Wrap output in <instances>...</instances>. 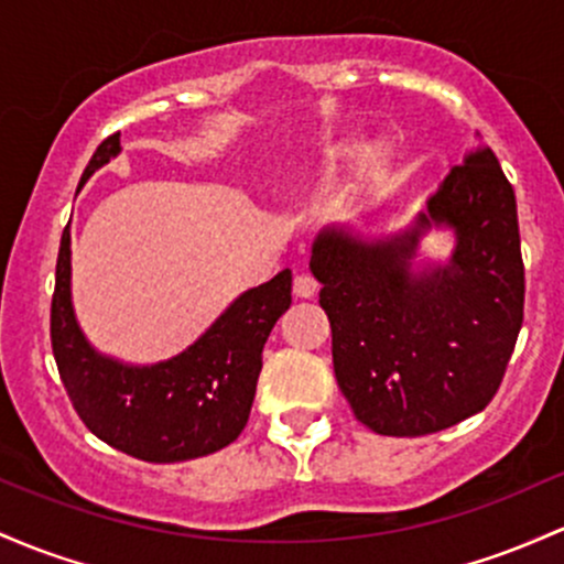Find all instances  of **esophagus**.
I'll list each match as a JSON object with an SVG mask.
<instances>
[{"label":"esophagus","instance_id":"34e87169","mask_svg":"<svg viewBox=\"0 0 564 564\" xmlns=\"http://www.w3.org/2000/svg\"><path fill=\"white\" fill-rule=\"evenodd\" d=\"M318 292V283H315L313 275H307V272H300V275L294 278V294L302 296V300H311V296Z\"/></svg>","mask_w":564,"mask_h":564}]
</instances>
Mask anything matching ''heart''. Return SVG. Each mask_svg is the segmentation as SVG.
<instances>
[{
	"instance_id": "1",
	"label": "heart",
	"mask_w": 564,
	"mask_h": 564,
	"mask_svg": "<svg viewBox=\"0 0 564 564\" xmlns=\"http://www.w3.org/2000/svg\"><path fill=\"white\" fill-rule=\"evenodd\" d=\"M364 150H367V144H364L358 135H350V139L337 141V144H334L332 150L326 152V169L334 171L337 165L348 163V160H356L358 154H364Z\"/></svg>"
}]
</instances>
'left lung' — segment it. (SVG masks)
<instances>
[{"instance_id": "8db88e82", "label": "left lung", "mask_w": 564, "mask_h": 564, "mask_svg": "<svg viewBox=\"0 0 564 564\" xmlns=\"http://www.w3.org/2000/svg\"><path fill=\"white\" fill-rule=\"evenodd\" d=\"M431 229L456 238L444 263L416 262ZM311 272L332 324L334 377L367 429L425 436L490 404L524 311L517 197L490 147L453 165L404 230H321Z\"/></svg>"}]
</instances>
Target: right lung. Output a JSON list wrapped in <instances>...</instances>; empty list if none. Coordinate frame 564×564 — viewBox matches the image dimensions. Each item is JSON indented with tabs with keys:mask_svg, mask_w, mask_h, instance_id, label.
<instances>
[{
	"mask_svg": "<svg viewBox=\"0 0 564 564\" xmlns=\"http://www.w3.org/2000/svg\"><path fill=\"white\" fill-rule=\"evenodd\" d=\"M120 133L93 152L85 182L120 154ZM292 305V270L243 292L187 350L169 361L126 364L98 352L72 305V235H61L51 307L58 375L74 410L101 442L147 463H178L227 447L246 429L262 348Z\"/></svg>",
	"mask_w": 564,
	"mask_h": 564,
	"instance_id": "1",
	"label": "right lung"
}]
</instances>
